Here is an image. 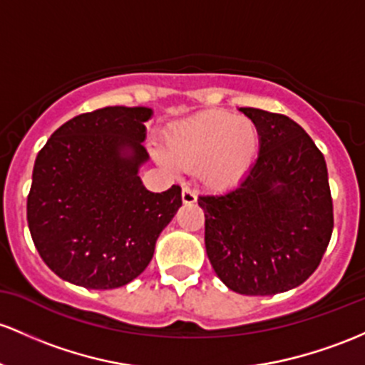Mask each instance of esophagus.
<instances>
[{"mask_svg":"<svg viewBox=\"0 0 365 365\" xmlns=\"http://www.w3.org/2000/svg\"><path fill=\"white\" fill-rule=\"evenodd\" d=\"M182 201L185 204H194L195 201H197V194H195L194 190L190 189V187L183 185L182 189Z\"/></svg>","mask_w":365,"mask_h":365,"instance_id":"esophagus-1","label":"esophagus"}]
</instances>
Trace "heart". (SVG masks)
<instances>
[{"label":"heart","instance_id":"heart-1","mask_svg":"<svg viewBox=\"0 0 365 365\" xmlns=\"http://www.w3.org/2000/svg\"><path fill=\"white\" fill-rule=\"evenodd\" d=\"M159 163L170 170H195L211 189H225L242 178L258 150V130L250 119L207 110L176 123L164 135Z\"/></svg>","mask_w":365,"mask_h":365}]
</instances>
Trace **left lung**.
<instances>
[{"label":"left lung","instance_id":"1","mask_svg":"<svg viewBox=\"0 0 365 365\" xmlns=\"http://www.w3.org/2000/svg\"><path fill=\"white\" fill-rule=\"evenodd\" d=\"M239 110L258 130L259 154L237 187L199 195L206 253L228 289L246 296L286 293L314 274L331 241L326 159L287 115Z\"/></svg>","mask_w":365,"mask_h":365}]
</instances>
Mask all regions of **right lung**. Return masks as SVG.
<instances>
[{"instance_id": "obj_1", "label": "right lung", "mask_w": 365, "mask_h": 365, "mask_svg": "<svg viewBox=\"0 0 365 365\" xmlns=\"http://www.w3.org/2000/svg\"><path fill=\"white\" fill-rule=\"evenodd\" d=\"M149 107H106L58 128L39 150L27 197L36 250L60 279L115 289L137 279L182 206V189L143 187Z\"/></svg>"}]
</instances>
